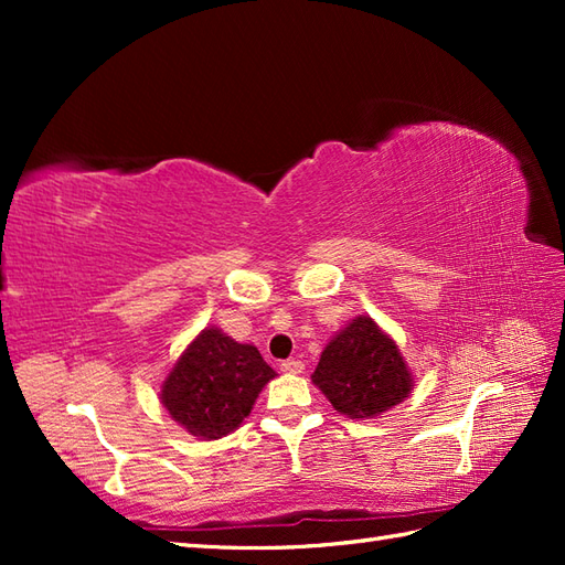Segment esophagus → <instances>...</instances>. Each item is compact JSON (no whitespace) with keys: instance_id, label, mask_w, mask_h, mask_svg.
<instances>
[{"instance_id":"esophagus-1","label":"esophagus","mask_w":565,"mask_h":565,"mask_svg":"<svg viewBox=\"0 0 565 565\" xmlns=\"http://www.w3.org/2000/svg\"><path fill=\"white\" fill-rule=\"evenodd\" d=\"M281 371L284 374H301L303 362L301 359H286V362H281Z\"/></svg>"}]
</instances>
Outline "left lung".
<instances>
[{
  "instance_id": "obj_1",
  "label": "left lung",
  "mask_w": 565,
  "mask_h": 565,
  "mask_svg": "<svg viewBox=\"0 0 565 565\" xmlns=\"http://www.w3.org/2000/svg\"><path fill=\"white\" fill-rule=\"evenodd\" d=\"M313 383L338 413L369 419L405 401L413 379L395 342L362 316L326 347Z\"/></svg>"
}]
</instances>
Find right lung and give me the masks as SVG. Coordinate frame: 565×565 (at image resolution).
<instances>
[{"label": "right lung", "mask_w": 565, "mask_h": 565, "mask_svg": "<svg viewBox=\"0 0 565 565\" xmlns=\"http://www.w3.org/2000/svg\"><path fill=\"white\" fill-rule=\"evenodd\" d=\"M257 347L237 344L209 328L189 344L162 386V405L194 437L218 439L249 415L274 379Z\"/></svg>", "instance_id": "right-lung-1"}]
</instances>
